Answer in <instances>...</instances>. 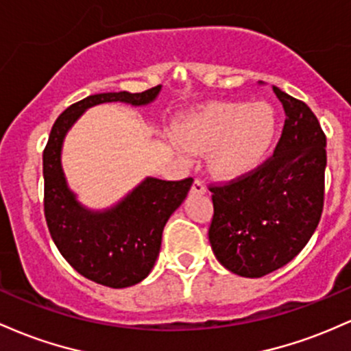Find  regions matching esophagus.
Instances as JSON below:
<instances>
[{
  "mask_svg": "<svg viewBox=\"0 0 351 351\" xmlns=\"http://www.w3.org/2000/svg\"><path fill=\"white\" fill-rule=\"evenodd\" d=\"M192 194H206L207 192V187H206V184H204V180H200V179H195L194 180V184H192Z\"/></svg>",
  "mask_w": 351,
  "mask_h": 351,
  "instance_id": "34e87169",
  "label": "esophagus"
}]
</instances>
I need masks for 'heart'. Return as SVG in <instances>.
Returning <instances> with one entry per match:
<instances>
[{"label":"heart","instance_id":"heart-1","mask_svg":"<svg viewBox=\"0 0 351 351\" xmlns=\"http://www.w3.org/2000/svg\"><path fill=\"white\" fill-rule=\"evenodd\" d=\"M275 125V112L267 102H217L189 114L179 128V139L191 152L212 151L215 174L237 177L265 159Z\"/></svg>","mask_w":351,"mask_h":351}]
</instances>
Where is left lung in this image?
<instances>
[{
    "mask_svg": "<svg viewBox=\"0 0 351 351\" xmlns=\"http://www.w3.org/2000/svg\"><path fill=\"white\" fill-rule=\"evenodd\" d=\"M271 88L285 111L274 154L254 171L208 187L214 204L212 250L227 270L249 278L263 277L297 257L324 210L325 132L305 102Z\"/></svg>",
    "mask_w": 351,
    "mask_h": 351,
    "instance_id": "8db88e82",
    "label": "left lung"
}]
</instances>
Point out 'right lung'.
Listing matches in <instances>:
<instances>
[{
  "mask_svg": "<svg viewBox=\"0 0 351 351\" xmlns=\"http://www.w3.org/2000/svg\"><path fill=\"white\" fill-rule=\"evenodd\" d=\"M159 90L160 86L134 94L102 93L74 102L56 119L43 152L45 217L51 237L77 274L111 289L136 285L147 277L159 255L165 223L184 202L194 179L147 177L112 208L88 210L66 184L62 141L88 108L116 101L144 106L154 101Z\"/></svg>",
  "mask_w": 351,
  "mask_h": 351,
  "instance_id": "right-lung-1",
  "label": "right lung"
}]
</instances>
